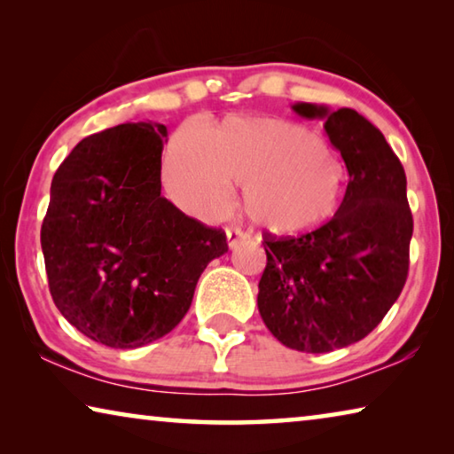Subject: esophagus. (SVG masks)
Masks as SVG:
<instances>
[{
  "instance_id": "1",
  "label": "esophagus",
  "mask_w": 454,
  "mask_h": 454,
  "mask_svg": "<svg viewBox=\"0 0 454 454\" xmlns=\"http://www.w3.org/2000/svg\"><path fill=\"white\" fill-rule=\"evenodd\" d=\"M226 238H228V246H230V248H236V246L244 240L246 234L242 232L240 228H228V230H226Z\"/></svg>"
}]
</instances>
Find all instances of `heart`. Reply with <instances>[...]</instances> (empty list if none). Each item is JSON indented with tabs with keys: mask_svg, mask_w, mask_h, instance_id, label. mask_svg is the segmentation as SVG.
Instances as JSON below:
<instances>
[{
	"mask_svg": "<svg viewBox=\"0 0 454 454\" xmlns=\"http://www.w3.org/2000/svg\"><path fill=\"white\" fill-rule=\"evenodd\" d=\"M166 182L184 210L216 216L230 184L244 186L242 208L252 224L294 234L328 220L340 204L344 168L310 129L278 118H226L210 134L178 129L166 156Z\"/></svg>",
	"mask_w": 454,
	"mask_h": 454,
	"instance_id": "heart-1",
	"label": "heart"
}]
</instances>
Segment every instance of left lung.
I'll return each instance as SVG.
<instances>
[{
  "label": "left lung",
  "instance_id": "1",
  "mask_svg": "<svg viewBox=\"0 0 454 454\" xmlns=\"http://www.w3.org/2000/svg\"><path fill=\"white\" fill-rule=\"evenodd\" d=\"M292 110L325 120L350 180L325 226L302 236L264 234L258 310L284 347L322 355L363 340L401 296L412 214L404 168L379 128L350 107Z\"/></svg>",
  "mask_w": 454,
  "mask_h": 454
}]
</instances>
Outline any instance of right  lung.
<instances>
[{"label":"right lung","instance_id":"obj_1","mask_svg":"<svg viewBox=\"0 0 454 454\" xmlns=\"http://www.w3.org/2000/svg\"><path fill=\"white\" fill-rule=\"evenodd\" d=\"M166 126L83 137L51 180L42 250L58 310L91 340L137 348L180 325L226 234L162 196Z\"/></svg>","mask_w":454,"mask_h":454}]
</instances>
